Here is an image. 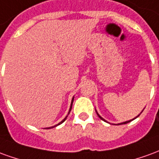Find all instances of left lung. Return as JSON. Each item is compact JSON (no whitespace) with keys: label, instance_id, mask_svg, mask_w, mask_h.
<instances>
[{"label":"left lung","instance_id":"8db88e82","mask_svg":"<svg viewBox=\"0 0 159 159\" xmlns=\"http://www.w3.org/2000/svg\"><path fill=\"white\" fill-rule=\"evenodd\" d=\"M96 112H97V111H96ZM97 114H98V117H99L100 119H101V120H103V121H105V120H104V119H103V118H102V117H101V116H99V115H98V112H97ZM139 116H136L135 118L138 117ZM135 118H134V119H135ZM134 119H132V120H130V121H124V122H121V123H119V124H118V125H120V124H126V123H128V122H130V121H133Z\"/></svg>","mask_w":159,"mask_h":159}]
</instances>
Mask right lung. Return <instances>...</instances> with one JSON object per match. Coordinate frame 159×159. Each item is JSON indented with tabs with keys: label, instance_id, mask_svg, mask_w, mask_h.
<instances>
[{
	"label": "right lung",
	"instance_id": "obj_1",
	"mask_svg": "<svg viewBox=\"0 0 159 159\" xmlns=\"http://www.w3.org/2000/svg\"><path fill=\"white\" fill-rule=\"evenodd\" d=\"M74 98H73V99H72V103H71V106H70V109H69V111H68V114L70 113L71 110H72V105H73V102H74ZM68 114H67V115H68ZM67 116H66V117L64 118L63 120H62V121H61V122H59V123H58V124L55 125V126H54V127H51V128H55V127H56V126H58V125L61 124V123H62V122H64V121H65V120H66V119H67ZM47 128V129H49V128Z\"/></svg>",
	"mask_w": 159,
	"mask_h": 159
}]
</instances>
